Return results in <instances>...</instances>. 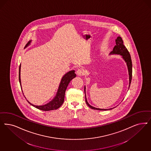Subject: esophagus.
Listing matches in <instances>:
<instances>
[{
	"label": "esophagus",
	"instance_id": "obj_1",
	"mask_svg": "<svg viewBox=\"0 0 151 151\" xmlns=\"http://www.w3.org/2000/svg\"><path fill=\"white\" fill-rule=\"evenodd\" d=\"M85 72L83 68H79L76 71V74L78 76H83L85 75Z\"/></svg>",
	"mask_w": 151,
	"mask_h": 151
}]
</instances>
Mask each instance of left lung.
<instances>
[{
    "label": "left lung",
    "mask_w": 151,
    "mask_h": 151,
    "mask_svg": "<svg viewBox=\"0 0 151 151\" xmlns=\"http://www.w3.org/2000/svg\"><path fill=\"white\" fill-rule=\"evenodd\" d=\"M115 42H116V45L113 48V51H111L110 53L111 54H118V55H122L123 56V58H124L125 61L127 63L128 69L129 76V88L131 81H132V63L130 53L128 51L127 48L124 45L123 40L120 37H118L116 40H115ZM84 91H85V88L84 89ZM85 101L88 106L93 109L98 110H111L113 109V108H110L109 109H103L96 108H95V107L91 106L90 104H88V102L87 101L86 95H85Z\"/></svg>",
    "instance_id": "obj_1"
}]
</instances>
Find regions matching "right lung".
Listing matches in <instances>:
<instances>
[{"label": "right lung", "instance_id": "1", "mask_svg": "<svg viewBox=\"0 0 151 151\" xmlns=\"http://www.w3.org/2000/svg\"><path fill=\"white\" fill-rule=\"evenodd\" d=\"M30 42H29L27 44V46L30 43ZM20 70H21V65L19 66V81L20 85H21ZM76 75L75 73V71L73 70V71H71L67 73H66L63 76L62 80L61 81V83L59 86V88L58 89L56 96L49 103L46 104L45 105H42V106H36V105H34L32 104L31 103H30L28 100H27V101L31 105L36 108L37 109H38L41 110L43 111H50L52 110L57 109L63 105V103L64 101L65 91H66V90L67 88L68 83H70V81L73 78L76 77Z\"/></svg>", "mask_w": 151, "mask_h": 151}]
</instances>
